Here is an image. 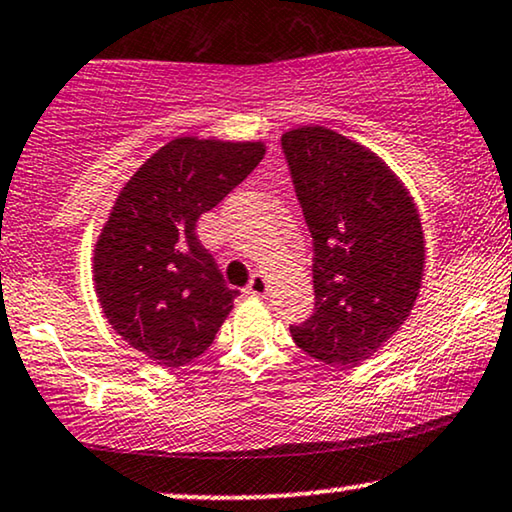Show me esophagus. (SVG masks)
<instances>
[{
    "label": "esophagus",
    "instance_id": "34e87169",
    "mask_svg": "<svg viewBox=\"0 0 512 512\" xmlns=\"http://www.w3.org/2000/svg\"><path fill=\"white\" fill-rule=\"evenodd\" d=\"M248 293H250V295H257V297L267 295V293H269V281H267V276H262V274L252 276V281L248 283Z\"/></svg>",
    "mask_w": 512,
    "mask_h": 512
}]
</instances>
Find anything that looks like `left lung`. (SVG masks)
<instances>
[{"label":"left lung","instance_id":"1","mask_svg":"<svg viewBox=\"0 0 512 512\" xmlns=\"http://www.w3.org/2000/svg\"><path fill=\"white\" fill-rule=\"evenodd\" d=\"M314 238V314L290 326L295 345L328 366L371 359L411 316L425 276L416 203L378 153L335 129L281 137Z\"/></svg>","mask_w":512,"mask_h":512}]
</instances>
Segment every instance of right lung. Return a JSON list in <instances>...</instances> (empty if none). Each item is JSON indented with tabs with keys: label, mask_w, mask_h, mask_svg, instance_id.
Instances as JSON below:
<instances>
[{
	"label": "right lung",
	"mask_w": 512,
	"mask_h": 512,
	"mask_svg": "<svg viewBox=\"0 0 512 512\" xmlns=\"http://www.w3.org/2000/svg\"><path fill=\"white\" fill-rule=\"evenodd\" d=\"M264 141L177 137L115 198L94 245V290L129 347L165 368L205 352L238 297L196 236L200 215L262 163Z\"/></svg>",
	"instance_id": "1"
}]
</instances>
